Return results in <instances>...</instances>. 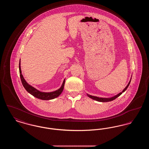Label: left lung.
I'll return each mask as SVG.
<instances>
[{
    "instance_id": "obj_1",
    "label": "left lung",
    "mask_w": 149,
    "mask_h": 149,
    "mask_svg": "<svg viewBox=\"0 0 149 149\" xmlns=\"http://www.w3.org/2000/svg\"><path fill=\"white\" fill-rule=\"evenodd\" d=\"M130 82H131V80H130V82L128 83V85H127V86L123 89V91L122 92L120 93H119V94H118L117 95H115V96H114L113 97H112V98H99V97H95V96H92V95H89V94H87L88 95V96L89 97V98H92V99H94V100H97V101H98V102H109V101H112V100H114V99H116V98H117V97H118L120 95L122 94V93L124 92L127 89L128 86H129L130 85Z\"/></svg>"
}]
</instances>
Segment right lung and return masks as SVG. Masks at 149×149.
Returning <instances> with one entry per match:
<instances>
[{"label": "right lung", "instance_id": "add662e5", "mask_svg": "<svg viewBox=\"0 0 149 149\" xmlns=\"http://www.w3.org/2000/svg\"><path fill=\"white\" fill-rule=\"evenodd\" d=\"M21 61H19V74H20V77L21 79L22 85L25 88V89L31 95L34 96L36 98L38 99H42V100H50V99H54L55 98L59 96L64 89V85H65V80L63 81V83L62 86L60 89L57 90L56 91L52 92H41L38 90H37L35 88L32 86L31 85H29V84L26 82L25 79L23 78L22 74L21 69Z\"/></svg>", "mask_w": 149, "mask_h": 149}]
</instances>
